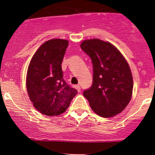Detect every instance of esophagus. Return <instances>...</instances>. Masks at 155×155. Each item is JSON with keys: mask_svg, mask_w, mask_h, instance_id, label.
<instances>
[{"mask_svg": "<svg viewBox=\"0 0 155 155\" xmlns=\"http://www.w3.org/2000/svg\"><path fill=\"white\" fill-rule=\"evenodd\" d=\"M75 88H76V90H78V92H80V90H81V88H80V86L79 85V84H78V85H76L75 86Z\"/></svg>", "mask_w": 155, "mask_h": 155, "instance_id": "34e87169", "label": "esophagus"}]
</instances>
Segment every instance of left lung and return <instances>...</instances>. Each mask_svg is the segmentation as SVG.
<instances>
[{
  "mask_svg": "<svg viewBox=\"0 0 155 155\" xmlns=\"http://www.w3.org/2000/svg\"><path fill=\"white\" fill-rule=\"evenodd\" d=\"M80 47L92 60L93 82L83 95L97 115L109 118L124 111L132 97L130 68L119 51L99 39L84 40Z\"/></svg>",
  "mask_w": 155,
  "mask_h": 155,
  "instance_id": "8db88e82",
  "label": "left lung"
}]
</instances>
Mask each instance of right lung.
Masks as SVG:
<instances>
[{"mask_svg": "<svg viewBox=\"0 0 155 155\" xmlns=\"http://www.w3.org/2000/svg\"><path fill=\"white\" fill-rule=\"evenodd\" d=\"M68 45V40H48L38 48L29 63L27 92L35 109L46 116L64 113L78 94L63 78L61 63Z\"/></svg>", "mask_w": 155, "mask_h": 155, "instance_id": "1", "label": "right lung"}]
</instances>
